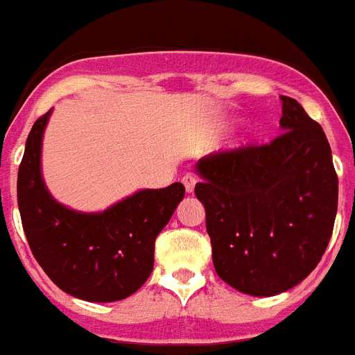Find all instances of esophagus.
I'll use <instances>...</instances> for the list:
<instances>
[{
    "instance_id": "esophagus-1",
    "label": "esophagus",
    "mask_w": 355,
    "mask_h": 355,
    "mask_svg": "<svg viewBox=\"0 0 355 355\" xmlns=\"http://www.w3.org/2000/svg\"><path fill=\"white\" fill-rule=\"evenodd\" d=\"M182 184H184V187H186L187 193H193L195 191V186H196V177L195 175H191V173H187V175H184L182 177Z\"/></svg>"
}]
</instances>
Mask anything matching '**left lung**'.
<instances>
[{
  "instance_id": "obj_1",
  "label": "left lung",
  "mask_w": 355,
  "mask_h": 355,
  "mask_svg": "<svg viewBox=\"0 0 355 355\" xmlns=\"http://www.w3.org/2000/svg\"><path fill=\"white\" fill-rule=\"evenodd\" d=\"M284 133L196 162V198L214 270L249 296L293 288L320 263L338 213V175L323 128L282 95Z\"/></svg>"
}]
</instances>
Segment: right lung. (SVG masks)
<instances>
[{
    "mask_svg": "<svg viewBox=\"0 0 355 355\" xmlns=\"http://www.w3.org/2000/svg\"><path fill=\"white\" fill-rule=\"evenodd\" d=\"M50 112L34 122L17 171V205L31 251L53 284L85 302L132 296L153 270L155 240L186 187L142 189L103 213L55 202L41 177V144Z\"/></svg>",
    "mask_w": 355,
    "mask_h": 355,
    "instance_id": "right-lung-1",
    "label": "right lung"
}]
</instances>
